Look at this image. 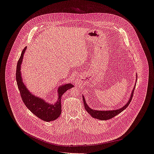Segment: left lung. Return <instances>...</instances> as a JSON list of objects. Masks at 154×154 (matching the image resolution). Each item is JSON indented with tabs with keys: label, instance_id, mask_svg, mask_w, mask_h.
Segmentation results:
<instances>
[{
	"label": "left lung",
	"instance_id": "left-lung-1",
	"mask_svg": "<svg viewBox=\"0 0 154 154\" xmlns=\"http://www.w3.org/2000/svg\"><path fill=\"white\" fill-rule=\"evenodd\" d=\"M137 74H136V82L134 84V85L132 89L131 94L129 97V99L128 100V101L127 103L125 104L123 107H122L120 109H118L117 110H94L92 109H91V107H89V106H88L87 103L86 102V100L84 98V96L82 95V99H83V102L84 104V107L86 111L88 112V113L91 116V117L92 118H94L96 119H99V120H107V119H110L111 118L117 116L118 114H119V113H121V112H122L124 110H125L128 106H129V104H130V103L132 100V97H133V92L134 90V88L136 87V81H137Z\"/></svg>",
	"mask_w": 154,
	"mask_h": 154
}]
</instances>
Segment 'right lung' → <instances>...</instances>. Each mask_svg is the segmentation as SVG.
<instances>
[{"label": "right lung", "instance_id": "right-lung-1", "mask_svg": "<svg viewBox=\"0 0 154 154\" xmlns=\"http://www.w3.org/2000/svg\"><path fill=\"white\" fill-rule=\"evenodd\" d=\"M26 48L27 47L22 51L21 57L17 63L16 70V80L22 100L27 108L37 117L46 122L54 121L61 114L62 96L68 89L73 88L74 85L71 83H68L58 87L57 91V101L54 104L48 103L44 99L32 94L23 83L21 71L22 60Z\"/></svg>", "mask_w": 154, "mask_h": 154}]
</instances>
